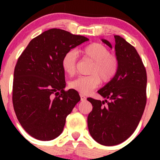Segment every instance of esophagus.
<instances>
[{"label":"esophagus","instance_id":"esophagus-1","mask_svg":"<svg viewBox=\"0 0 160 160\" xmlns=\"http://www.w3.org/2000/svg\"><path fill=\"white\" fill-rule=\"evenodd\" d=\"M80 100H81L82 101H86L87 98H86V97L84 96V95H83V94H80Z\"/></svg>","mask_w":160,"mask_h":160}]
</instances>
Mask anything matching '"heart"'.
<instances>
[{"instance_id": "heart-1", "label": "heart", "mask_w": 160, "mask_h": 160, "mask_svg": "<svg viewBox=\"0 0 160 160\" xmlns=\"http://www.w3.org/2000/svg\"><path fill=\"white\" fill-rule=\"evenodd\" d=\"M84 57L93 61L90 73L87 77H79L70 82L71 89L82 94H89L101 83H108L114 77L118 71V62L117 58L110 54V52L100 43H91L80 51ZM77 53L73 50L67 52L62 59V67L64 72L72 76L76 72Z\"/></svg>"}]
</instances>
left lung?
Instances as JSON below:
<instances>
[{
	"mask_svg": "<svg viewBox=\"0 0 160 160\" xmlns=\"http://www.w3.org/2000/svg\"><path fill=\"white\" fill-rule=\"evenodd\" d=\"M114 39L117 73L98 91L105 100L88 98L93 106L88 118L90 135L97 142L109 146L120 144L132 135L146 104L147 76L142 61L126 40L119 35H114ZM101 40L112 49L108 40Z\"/></svg>",
	"mask_w": 160,
	"mask_h": 160,
	"instance_id": "8db88e82",
	"label": "left lung"
}]
</instances>
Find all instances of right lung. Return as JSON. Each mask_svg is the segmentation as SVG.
Listing matches in <instances>:
<instances>
[{
    "label": "right lung",
    "mask_w": 160,
    "mask_h": 160,
    "mask_svg": "<svg viewBox=\"0 0 160 160\" xmlns=\"http://www.w3.org/2000/svg\"><path fill=\"white\" fill-rule=\"evenodd\" d=\"M88 38L59 28L42 32L28 43L14 72L12 101L22 128L31 136L49 141L62 133L66 118L80 101L66 88L64 55Z\"/></svg>",
    "instance_id": "right-lung-1"
}]
</instances>
